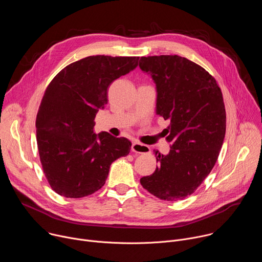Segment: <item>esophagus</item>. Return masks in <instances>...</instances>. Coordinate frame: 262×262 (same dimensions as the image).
I'll return each instance as SVG.
<instances>
[{
    "label": "esophagus",
    "instance_id": "obj_1",
    "mask_svg": "<svg viewBox=\"0 0 262 262\" xmlns=\"http://www.w3.org/2000/svg\"><path fill=\"white\" fill-rule=\"evenodd\" d=\"M132 151L136 154H149L150 152V148H149L147 145L141 144L139 142H133L132 144Z\"/></svg>",
    "mask_w": 262,
    "mask_h": 262
}]
</instances>
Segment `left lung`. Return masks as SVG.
I'll return each mask as SVG.
<instances>
[{"mask_svg":"<svg viewBox=\"0 0 262 262\" xmlns=\"http://www.w3.org/2000/svg\"><path fill=\"white\" fill-rule=\"evenodd\" d=\"M140 68L157 87L156 113L170 120L167 156L156 152V171L143 188L167 201L192 195L212 170L226 132V111L215 80L200 65L177 55L141 57Z\"/></svg>","mask_w":262,"mask_h":262,"instance_id":"left-lung-1","label":"left lung"}]
</instances>
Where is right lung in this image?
<instances>
[{"mask_svg": "<svg viewBox=\"0 0 262 262\" xmlns=\"http://www.w3.org/2000/svg\"><path fill=\"white\" fill-rule=\"evenodd\" d=\"M139 57L89 56L63 68L48 86L36 118L40 162L51 188L82 198L102 188L114 161L132 143L106 132L94 118L107 103V88L138 66Z\"/></svg>", "mask_w": 262, "mask_h": 262, "instance_id": "1", "label": "right lung"}]
</instances>
